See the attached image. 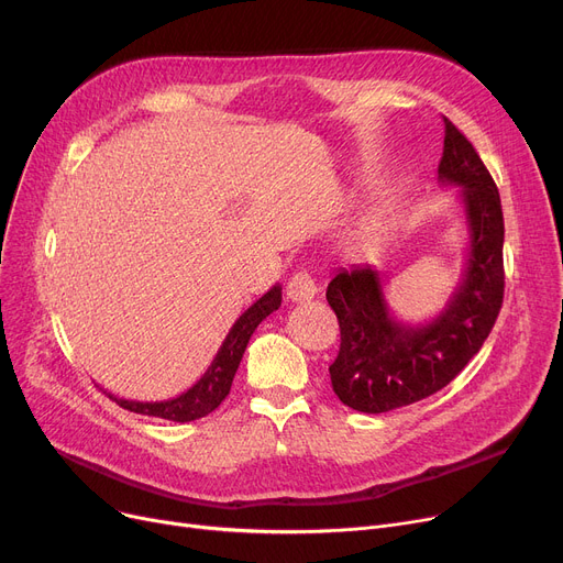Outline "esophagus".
I'll use <instances>...</instances> for the list:
<instances>
[{
	"mask_svg": "<svg viewBox=\"0 0 563 563\" xmlns=\"http://www.w3.org/2000/svg\"><path fill=\"white\" fill-rule=\"evenodd\" d=\"M285 291H287V299L294 301V303H303V301L314 299V294H317V280H314L312 272L301 269V272L294 274V276L289 278Z\"/></svg>",
	"mask_w": 563,
	"mask_h": 563,
	"instance_id": "esophagus-1",
	"label": "esophagus"
}]
</instances>
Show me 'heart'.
<instances>
[{"label": "heart", "mask_w": 563, "mask_h": 563, "mask_svg": "<svg viewBox=\"0 0 563 563\" xmlns=\"http://www.w3.org/2000/svg\"><path fill=\"white\" fill-rule=\"evenodd\" d=\"M383 234V223L380 221H374L372 225H367V230H365V236L367 240H378V236Z\"/></svg>", "instance_id": "b5f03b06"}]
</instances>
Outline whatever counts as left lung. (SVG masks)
<instances>
[{
  "label": "left lung",
  "instance_id": "obj_1",
  "mask_svg": "<svg viewBox=\"0 0 563 563\" xmlns=\"http://www.w3.org/2000/svg\"><path fill=\"white\" fill-rule=\"evenodd\" d=\"M442 185L461 187L467 260L448 306L431 321L406 323L386 301L369 264L335 272L327 299L340 321V353L329 367L340 401L361 412H388L448 386L493 331L505 299V219L499 191L472 143L445 118L438 164Z\"/></svg>",
  "mask_w": 563,
  "mask_h": 563
}]
</instances>
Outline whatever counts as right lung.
<instances>
[{"label":"right lung","instance_id":"right-lung-1","mask_svg":"<svg viewBox=\"0 0 563 563\" xmlns=\"http://www.w3.org/2000/svg\"><path fill=\"white\" fill-rule=\"evenodd\" d=\"M280 301H283V287L274 285L249 310H244V314L232 323V329L225 335L212 365L207 367V372L187 393L166 401H132V399H121L107 393L109 399H113L118 406H123L132 412H141V416H153L170 422H191V420L205 418L207 412L219 408V404L228 397L234 372L242 363L251 335L255 333L262 319H266L274 310L280 308Z\"/></svg>","mask_w":563,"mask_h":563}]
</instances>
